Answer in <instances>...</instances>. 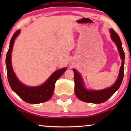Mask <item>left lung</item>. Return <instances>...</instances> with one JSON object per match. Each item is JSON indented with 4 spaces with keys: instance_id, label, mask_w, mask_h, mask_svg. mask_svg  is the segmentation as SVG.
<instances>
[{
    "instance_id": "8db88e82",
    "label": "left lung",
    "mask_w": 131,
    "mask_h": 131,
    "mask_svg": "<svg viewBox=\"0 0 131 131\" xmlns=\"http://www.w3.org/2000/svg\"><path fill=\"white\" fill-rule=\"evenodd\" d=\"M111 33V37L115 42L118 51L119 52L120 57L122 60V64L120 67L119 73L117 80L115 83L110 88L105 89L100 91H89L85 88L84 85L82 78L79 73L75 69H73L74 71V92L76 97L82 101L92 103H101L106 102L108 99L115 94V92L119 88L121 84L123 76H124V50L123 49L122 43L118 34L113 29L110 30Z\"/></svg>"
}]
</instances>
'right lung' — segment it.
<instances>
[{
	"instance_id": "add662e5",
	"label": "right lung",
	"mask_w": 131,
	"mask_h": 131,
	"mask_svg": "<svg viewBox=\"0 0 131 131\" xmlns=\"http://www.w3.org/2000/svg\"><path fill=\"white\" fill-rule=\"evenodd\" d=\"M20 32L17 30L12 37L10 42V47L6 55V66L8 81L12 89L18 95L27 103L31 104L43 103L47 102L53 95L56 81L67 70V68L60 69L55 71L42 85L37 87H29L23 84L16 78L13 72L11 62V53L14 41Z\"/></svg>"
}]
</instances>
